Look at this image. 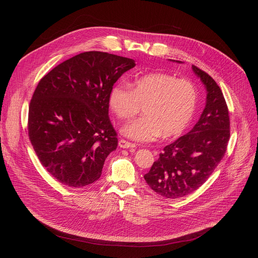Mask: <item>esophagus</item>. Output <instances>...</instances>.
I'll use <instances>...</instances> for the list:
<instances>
[{"label":"esophagus","mask_w":258,"mask_h":258,"mask_svg":"<svg viewBox=\"0 0 258 258\" xmlns=\"http://www.w3.org/2000/svg\"><path fill=\"white\" fill-rule=\"evenodd\" d=\"M118 146L120 147V148H123V149H134L136 147V145L134 143H130V142L123 140V139L119 140Z\"/></svg>","instance_id":"34e87169"}]
</instances>
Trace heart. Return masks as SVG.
Instances as JSON below:
<instances>
[{
  "label": "heart",
  "instance_id": "b5f03b06",
  "mask_svg": "<svg viewBox=\"0 0 258 258\" xmlns=\"http://www.w3.org/2000/svg\"><path fill=\"white\" fill-rule=\"evenodd\" d=\"M198 101L196 87L188 80L153 72L140 77L132 87L116 83L108 92V104L120 119H128L144 107V117L126 123L121 134L137 142L174 138L194 117Z\"/></svg>",
  "mask_w": 258,
  "mask_h": 258
}]
</instances>
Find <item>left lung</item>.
<instances>
[{
	"label": "left lung",
	"mask_w": 258,
	"mask_h": 258,
	"mask_svg": "<svg viewBox=\"0 0 258 258\" xmlns=\"http://www.w3.org/2000/svg\"><path fill=\"white\" fill-rule=\"evenodd\" d=\"M192 69L206 89L203 112L188 134L164 147L144 175L154 192L168 199L189 195L201 187L223 159L230 139L229 110L222 90L206 72L195 65Z\"/></svg>",
	"instance_id": "left-lung-1"
}]
</instances>
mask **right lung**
<instances>
[{
    "instance_id": "add662e5",
    "label": "right lung",
    "mask_w": 258,
    "mask_h": 258,
    "mask_svg": "<svg viewBox=\"0 0 258 258\" xmlns=\"http://www.w3.org/2000/svg\"><path fill=\"white\" fill-rule=\"evenodd\" d=\"M135 60L85 52L46 75L28 110V136L42 165L63 185L81 188L102 174L117 147L108 116V92Z\"/></svg>"
}]
</instances>
